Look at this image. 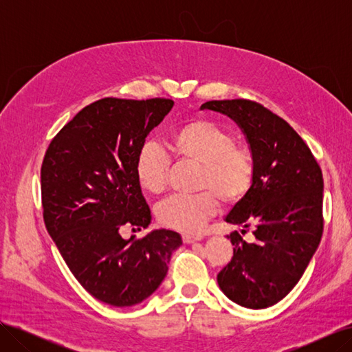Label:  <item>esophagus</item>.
<instances>
[{
    "label": "esophagus",
    "mask_w": 352,
    "mask_h": 352,
    "mask_svg": "<svg viewBox=\"0 0 352 352\" xmlns=\"http://www.w3.org/2000/svg\"><path fill=\"white\" fill-rule=\"evenodd\" d=\"M182 239H184L185 243H192V242L201 241L202 236H199V235H188V233H185V235L182 236Z\"/></svg>",
    "instance_id": "34e87169"
}]
</instances>
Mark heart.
Here are the masks:
<instances>
[{"instance_id": "1", "label": "heart", "mask_w": 352, "mask_h": 352, "mask_svg": "<svg viewBox=\"0 0 352 352\" xmlns=\"http://www.w3.org/2000/svg\"><path fill=\"white\" fill-rule=\"evenodd\" d=\"M170 151L201 166L197 195L176 194L157 207L163 225L182 232H197L216 214L217 198L236 204L252 185L255 163L248 148L236 145L235 136L210 120L197 119L179 126L168 138ZM168 157L162 146L145 144L135 162V177L150 194L163 192L167 184Z\"/></svg>"}]
</instances>
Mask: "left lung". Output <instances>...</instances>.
<instances>
[{
  "label": "left lung",
  "instance_id": "1",
  "mask_svg": "<svg viewBox=\"0 0 352 352\" xmlns=\"http://www.w3.org/2000/svg\"><path fill=\"white\" fill-rule=\"evenodd\" d=\"M201 110L238 124L254 157L252 185L225 221L254 226V242L235 230L230 263L217 283L230 301L260 310L279 302L301 279L323 232V175L292 127L250 100L208 101Z\"/></svg>",
  "mask_w": 352,
  "mask_h": 352
}]
</instances>
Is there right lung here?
<instances>
[{
    "instance_id": "obj_1",
    "label": "right lung",
    "mask_w": 352,
    "mask_h": 352,
    "mask_svg": "<svg viewBox=\"0 0 352 352\" xmlns=\"http://www.w3.org/2000/svg\"><path fill=\"white\" fill-rule=\"evenodd\" d=\"M175 102L102 98L87 105L51 141L41 167L45 226L78 282L97 300L132 307L164 280L177 232L155 229L123 239L120 228L146 229L151 210L135 162Z\"/></svg>"
}]
</instances>
